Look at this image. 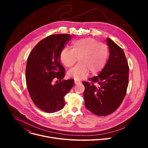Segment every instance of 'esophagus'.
<instances>
[{
    "label": "esophagus",
    "instance_id": "1",
    "mask_svg": "<svg viewBox=\"0 0 148 148\" xmlns=\"http://www.w3.org/2000/svg\"><path fill=\"white\" fill-rule=\"evenodd\" d=\"M74 82H75V84H78V83H79V82H80V81H79V79H77V78H75V79H74Z\"/></svg>",
    "mask_w": 148,
    "mask_h": 148
}]
</instances>
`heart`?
<instances>
[{
  "instance_id": "heart-1",
  "label": "heart",
  "mask_w": 148,
  "mask_h": 148,
  "mask_svg": "<svg viewBox=\"0 0 148 148\" xmlns=\"http://www.w3.org/2000/svg\"><path fill=\"white\" fill-rule=\"evenodd\" d=\"M71 49L63 48L60 53L61 62L67 67H72L78 60L79 61L68 71V75L77 79L85 77L89 71L95 74L103 69L108 58L107 45L101 43L92 38H83L73 41Z\"/></svg>"
}]
</instances>
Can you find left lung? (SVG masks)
Returning <instances> with one entry per match:
<instances>
[{"mask_svg":"<svg viewBox=\"0 0 148 148\" xmlns=\"http://www.w3.org/2000/svg\"><path fill=\"white\" fill-rule=\"evenodd\" d=\"M110 57L107 63L85 87V106L92 114L105 116L116 111L125 97L128 86L129 67L124 51L109 38L107 39Z\"/></svg>","mask_w":148,"mask_h":148,"instance_id":"obj_1","label":"left lung"}]
</instances>
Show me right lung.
Listing matches in <instances>:
<instances>
[{
  "label": "right lung",
  "instance_id": "1",
  "mask_svg": "<svg viewBox=\"0 0 148 148\" xmlns=\"http://www.w3.org/2000/svg\"><path fill=\"white\" fill-rule=\"evenodd\" d=\"M71 36L58 34L46 37L34 47L27 60L26 81L29 93L36 106L48 113L64 108V96L74 85L73 79L62 80L65 69L60 60L61 50ZM55 79L59 81L54 84Z\"/></svg>",
  "mask_w": 148,
  "mask_h": 148
}]
</instances>
